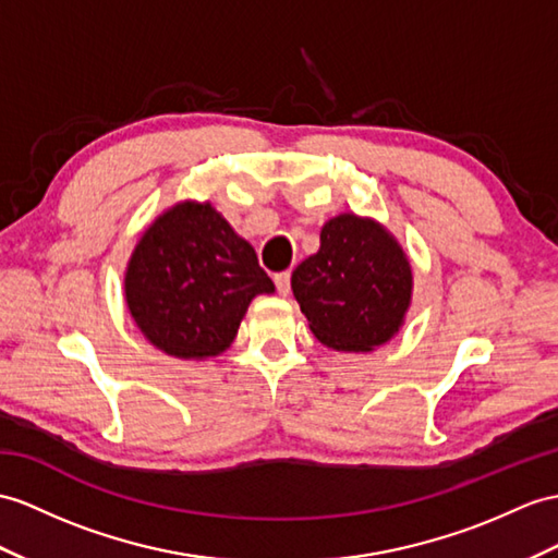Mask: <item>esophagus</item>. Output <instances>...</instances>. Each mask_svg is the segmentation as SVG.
Segmentation results:
<instances>
[{
	"instance_id": "1",
	"label": "esophagus",
	"mask_w": 558,
	"mask_h": 558,
	"mask_svg": "<svg viewBox=\"0 0 558 558\" xmlns=\"http://www.w3.org/2000/svg\"><path fill=\"white\" fill-rule=\"evenodd\" d=\"M275 283H277L279 295H289L291 293V275H289V271H279V275L275 277Z\"/></svg>"
}]
</instances>
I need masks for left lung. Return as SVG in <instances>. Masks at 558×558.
I'll list each match as a JSON object with an SVG mask.
<instances>
[{"instance_id":"8db88e82","label":"left lung","mask_w":558,"mask_h":558,"mask_svg":"<svg viewBox=\"0 0 558 558\" xmlns=\"http://www.w3.org/2000/svg\"><path fill=\"white\" fill-rule=\"evenodd\" d=\"M291 289L319 343L372 352L404 324L412 265L384 225L343 213L322 227L319 251L293 269Z\"/></svg>"}]
</instances>
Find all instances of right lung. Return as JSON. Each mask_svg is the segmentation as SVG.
Listing matches in <instances>:
<instances>
[{
	"mask_svg": "<svg viewBox=\"0 0 558 558\" xmlns=\"http://www.w3.org/2000/svg\"><path fill=\"white\" fill-rule=\"evenodd\" d=\"M260 293H275V283L210 203L182 201L158 215L125 271V303L140 331L180 360L225 352Z\"/></svg>",
	"mask_w": 558,
	"mask_h": 558,
	"instance_id": "1",
	"label": "right lung"
}]
</instances>
